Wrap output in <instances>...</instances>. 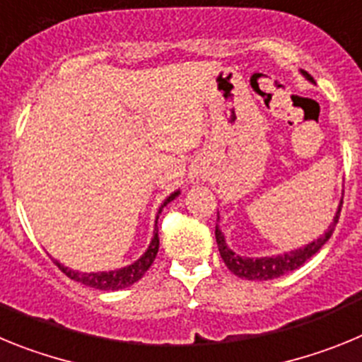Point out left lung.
I'll list each match as a JSON object with an SVG mask.
<instances>
[{
  "mask_svg": "<svg viewBox=\"0 0 362 362\" xmlns=\"http://www.w3.org/2000/svg\"><path fill=\"white\" fill-rule=\"evenodd\" d=\"M303 76H305L306 79H310L305 72H303ZM310 81H312V79H310ZM341 206H343V199L339 203L334 221L330 223L328 230H325V233H321L317 239H313L308 245L296 248V250L284 252V254L277 255H268V257H241V255L235 254V252L226 245L225 233L221 232L219 225H216L217 248H219L221 257H223V261H225V264L228 267V270L232 272L233 276L248 281L276 279V277H281L284 276V274H288V272L297 270L299 267H303L313 254H317V252L321 250V246L325 245V243L332 238V233H334V228L339 221V214H341ZM217 219H219V216H217Z\"/></svg>",
  "mask_w": 362,
  "mask_h": 362,
  "instance_id": "obj_1",
  "label": "left lung"
}]
</instances>
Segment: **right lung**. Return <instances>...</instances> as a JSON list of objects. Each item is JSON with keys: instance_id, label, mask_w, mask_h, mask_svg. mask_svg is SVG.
<instances>
[{"instance_id": "add662e5", "label": "right lung", "mask_w": 362, "mask_h": 362, "mask_svg": "<svg viewBox=\"0 0 362 362\" xmlns=\"http://www.w3.org/2000/svg\"><path fill=\"white\" fill-rule=\"evenodd\" d=\"M179 194H181L179 190L172 192L170 196L163 201L161 209H159L158 216H156V226H153L152 241H150V245H148V248L145 250V254L137 259V261H134L132 264H127V267H123V268H116V270H108V272H79V270H72V268L65 267V264L59 263L57 259H54V263H56L57 268H59V270H62L66 277H70V279L78 281V283L85 284V286H90V288L103 290V292H116V290H123V288H127V286H130V284L137 283V281L145 276V272L152 267L153 259H156V255H158V250H159V235H158L159 214H161L163 206H166V204L170 203V201H174Z\"/></svg>"}]
</instances>
